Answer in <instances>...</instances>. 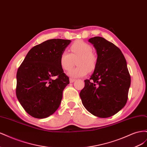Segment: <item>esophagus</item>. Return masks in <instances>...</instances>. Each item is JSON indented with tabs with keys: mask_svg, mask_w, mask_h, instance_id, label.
Wrapping results in <instances>:
<instances>
[{
	"mask_svg": "<svg viewBox=\"0 0 147 147\" xmlns=\"http://www.w3.org/2000/svg\"><path fill=\"white\" fill-rule=\"evenodd\" d=\"M75 80H76V79H75V78H70V83H73V82H74Z\"/></svg>",
	"mask_w": 147,
	"mask_h": 147,
	"instance_id": "esophagus-1",
	"label": "esophagus"
}]
</instances>
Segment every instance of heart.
<instances>
[{"label": "heart", "instance_id": "b5f03b06", "mask_svg": "<svg viewBox=\"0 0 147 147\" xmlns=\"http://www.w3.org/2000/svg\"><path fill=\"white\" fill-rule=\"evenodd\" d=\"M70 54L67 51L61 53L59 63L61 67L69 70L77 59L78 66L69 71L68 75L72 77H84L88 72H92L96 68L97 62L96 55L92 53V48L90 44L83 40L75 42L70 47Z\"/></svg>", "mask_w": 147, "mask_h": 147}]
</instances>
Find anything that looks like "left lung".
<instances>
[{"label": "left lung", "instance_id": "left-lung-1", "mask_svg": "<svg viewBox=\"0 0 147 147\" xmlns=\"http://www.w3.org/2000/svg\"><path fill=\"white\" fill-rule=\"evenodd\" d=\"M97 54V62L91 78L84 80L80 92L84 107L94 116L108 118L126 105L131 76L121 51L104 38L89 39Z\"/></svg>", "mask_w": 147, "mask_h": 147}]
</instances>
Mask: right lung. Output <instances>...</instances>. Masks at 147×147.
I'll return each mask as SVG.
<instances>
[{
	"label": "right lung",
	"instance_id": "obj_1",
	"mask_svg": "<svg viewBox=\"0 0 147 147\" xmlns=\"http://www.w3.org/2000/svg\"><path fill=\"white\" fill-rule=\"evenodd\" d=\"M71 40H48L32 48L17 71L16 94L30 116L45 118L60 105L63 92L69 84L59 57Z\"/></svg>",
	"mask_w": 147,
	"mask_h": 147
}]
</instances>
